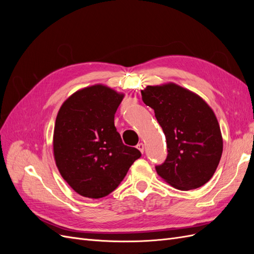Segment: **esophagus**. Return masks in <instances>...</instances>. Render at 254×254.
I'll use <instances>...</instances> for the list:
<instances>
[{
    "label": "esophagus",
    "mask_w": 254,
    "mask_h": 254,
    "mask_svg": "<svg viewBox=\"0 0 254 254\" xmlns=\"http://www.w3.org/2000/svg\"><path fill=\"white\" fill-rule=\"evenodd\" d=\"M136 148L139 149V150L143 153V152H144V149H145V146H144V144H143V143H139V144L136 145Z\"/></svg>",
    "instance_id": "esophagus-1"
}]
</instances>
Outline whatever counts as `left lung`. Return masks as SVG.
<instances>
[{
    "mask_svg": "<svg viewBox=\"0 0 254 254\" xmlns=\"http://www.w3.org/2000/svg\"><path fill=\"white\" fill-rule=\"evenodd\" d=\"M141 93L166 137L167 157L156 166L158 175L181 190L202 187L216 171L222 153L213 110L200 96L172 82L147 86Z\"/></svg>",
    "mask_w": 254,
    "mask_h": 254,
    "instance_id": "left-lung-1",
    "label": "left lung"
}]
</instances>
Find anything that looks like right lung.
I'll return each mask as SVG.
<instances>
[{"mask_svg":"<svg viewBox=\"0 0 254 254\" xmlns=\"http://www.w3.org/2000/svg\"><path fill=\"white\" fill-rule=\"evenodd\" d=\"M124 94L103 84L75 92L60 107L54 128V158L76 193L109 195L124 179L140 150L124 145L114 126Z\"/></svg>","mask_w":254,"mask_h":254,"instance_id":"right-lung-1","label":"right lung"}]
</instances>
